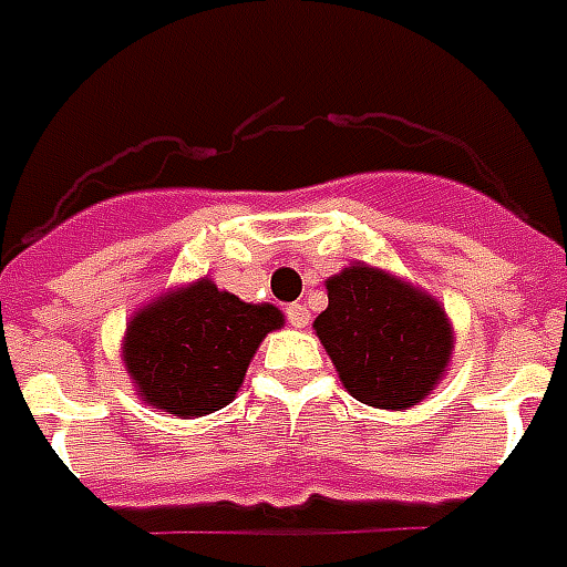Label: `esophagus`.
I'll list each match as a JSON object with an SVG mask.
<instances>
[{
	"instance_id": "1",
	"label": "esophagus",
	"mask_w": 567,
	"mask_h": 567,
	"mask_svg": "<svg viewBox=\"0 0 567 567\" xmlns=\"http://www.w3.org/2000/svg\"><path fill=\"white\" fill-rule=\"evenodd\" d=\"M287 319L296 329H305V326H308V308H305V305H289Z\"/></svg>"
}]
</instances>
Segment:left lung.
I'll return each instance as SVG.
<instances>
[{"label": "left lung", "instance_id": "8db88e82", "mask_svg": "<svg viewBox=\"0 0 567 567\" xmlns=\"http://www.w3.org/2000/svg\"><path fill=\"white\" fill-rule=\"evenodd\" d=\"M326 289L329 308L313 329L349 394L377 410H406L427 398L451 359L440 301L359 262Z\"/></svg>", "mask_w": 567, "mask_h": 567}]
</instances>
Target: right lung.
<instances>
[{"label": "right lung", "instance_id": "1", "mask_svg": "<svg viewBox=\"0 0 567 567\" xmlns=\"http://www.w3.org/2000/svg\"><path fill=\"white\" fill-rule=\"evenodd\" d=\"M280 326L278 308L197 280L131 319L125 368L155 410L197 419L236 398L259 340Z\"/></svg>", "mask_w": 567, "mask_h": 567}]
</instances>
